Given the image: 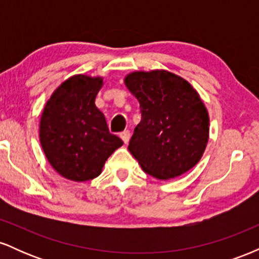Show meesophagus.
Returning <instances> with one entry per match:
<instances>
[{
  "mask_svg": "<svg viewBox=\"0 0 259 259\" xmlns=\"http://www.w3.org/2000/svg\"><path fill=\"white\" fill-rule=\"evenodd\" d=\"M120 139L123 140L124 144H127V142H129V139H130V132H129V130H124L123 133H120Z\"/></svg>",
  "mask_w": 259,
  "mask_h": 259,
  "instance_id": "obj_1",
  "label": "esophagus"
}]
</instances>
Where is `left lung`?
Masks as SVG:
<instances>
[{"mask_svg": "<svg viewBox=\"0 0 259 259\" xmlns=\"http://www.w3.org/2000/svg\"><path fill=\"white\" fill-rule=\"evenodd\" d=\"M124 84L140 103L141 121L127 148L142 170L169 180L194 168L209 139V115L197 90L164 69L129 73Z\"/></svg>", "mask_w": 259, "mask_h": 259, "instance_id": "left-lung-1", "label": "left lung"}]
</instances>
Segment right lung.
<instances>
[{
  "mask_svg": "<svg viewBox=\"0 0 259 259\" xmlns=\"http://www.w3.org/2000/svg\"><path fill=\"white\" fill-rule=\"evenodd\" d=\"M102 86L103 76H70L52 92L41 113V147L52 168L68 180L99 177L108 157L123 145L95 105Z\"/></svg>",
  "mask_w": 259,
  "mask_h": 259,
  "instance_id": "obj_1",
  "label": "right lung"
}]
</instances>
